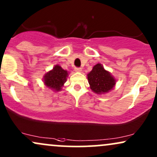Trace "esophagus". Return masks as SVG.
I'll list each match as a JSON object with an SVG mask.
<instances>
[{"instance_id":"esophagus-1","label":"esophagus","mask_w":157,"mask_h":157,"mask_svg":"<svg viewBox=\"0 0 157 157\" xmlns=\"http://www.w3.org/2000/svg\"><path fill=\"white\" fill-rule=\"evenodd\" d=\"M74 71L75 72H77V73H81V72L82 71V68H79V67H75Z\"/></svg>"}]
</instances>
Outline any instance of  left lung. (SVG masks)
I'll return each mask as SVG.
<instances>
[{
	"label": "left lung",
	"mask_w": 157,
	"mask_h": 157,
	"mask_svg": "<svg viewBox=\"0 0 157 157\" xmlns=\"http://www.w3.org/2000/svg\"><path fill=\"white\" fill-rule=\"evenodd\" d=\"M87 79L92 91L99 95L109 93L116 84L115 77L100 63L95 64L88 73Z\"/></svg>",
	"instance_id": "left-lung-1"
}]
</instances>
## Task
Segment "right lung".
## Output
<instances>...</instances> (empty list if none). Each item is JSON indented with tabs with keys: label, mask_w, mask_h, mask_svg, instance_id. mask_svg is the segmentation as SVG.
<instances>
[{
	"label": "right lung",
	"mask_w": 157,
	"mask_h": 157,
	"mask_svg": "<svg viewBox=\"0 0 157 157\" xmlns=\"http://www.w3.org/2000/svg\"><path fill=\"white\" fill-rule=\"evenodd\" d=\"M68 72L56 64L52 70L45 73L43 76L44 84L54 92H59L67 81Z\"/></svg>",
	"instance_id": "1"
}]
</instances>
